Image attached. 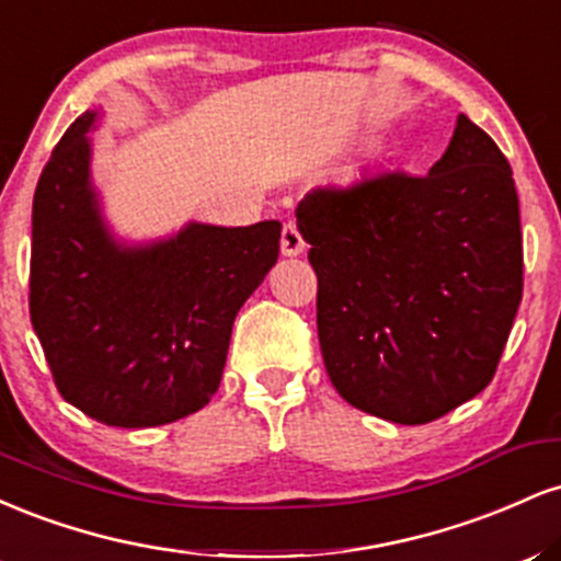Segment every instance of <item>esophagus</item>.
Segmentation results:
<instances>
[{
	"label": "esophagus",
	"instance_id": "esophagus-1",
	"mask_svg": "<svg viewBox=\"0 0 561 561\" xmlns=\"http://www.w3.org/2000/svg\"><path fill=\"white\" fill-rule=\"evenodd\" d=\"M282 255H300L302 250H306V242H302L300 231L295 224H285V229H282Z\"/></svg>",
	"mask_w": 561,
	"mask_h": 561
}]
</instances>
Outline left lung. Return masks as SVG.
I'll use <instances>...</instances> for the list:
<instances>
[{"label": "left lung", "instance_id": "8db88e82", "mask_svg": "<svg viewBox=\"0 0 561 561\" xmlns=\"http://www.w3.org/2000/svg\"><path fill=\"white\" fill-rule=\"evenodd\" d=\"M327 375L356 409L427 424L488 388L523 300L512 169L465 113L424 176L382 171L300 199Z\"/></svg>", "mask_w": 561, "mask_h": 561}]
</instances>
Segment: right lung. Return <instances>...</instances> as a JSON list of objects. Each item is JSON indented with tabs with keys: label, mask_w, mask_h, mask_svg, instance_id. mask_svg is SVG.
<instances>
[{
	"label": "right lung",
	"mask_w": 561,
	"mask_h": 561,
	"mask_svg": "<svg viewBox=\"0 0 561 561\" xmlns=\"http://www.w3.org/2000/svg\"><path fill=\"white\" fill-rule=\"evenodd\" d=\"M102 111L70 124L34 195L31 324L60 396L107 427H158L214 398L231 324L279 259V221L115 237L92 176Z\"/></svg>",
	"instance_id": "add662e5"
}]
</instances>
